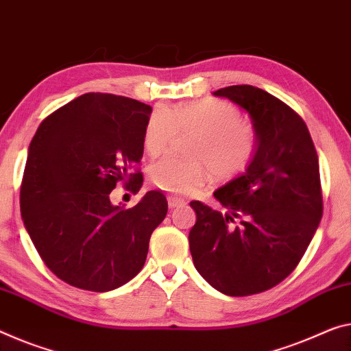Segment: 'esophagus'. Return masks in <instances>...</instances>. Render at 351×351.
<instances>
[{
    "instance_id": "esophagus-1",
    "label": "esophagus",
    "mask_w": 351,
    "mask_h": 351,
    "mask_svg": "<svg viewBox=\"0 0 351 351\" xmlns=\"http://www.w3.org/2000/svg\"><path fill=\"white\" fill-rule=\"evenodd\" d=\"M168 206H169V208L182 207V206H185V201H183V199H180V197L169 196V197H168Z\"/></svg>"
}]
</instances>
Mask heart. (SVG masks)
<instances>
[{
  "mask_svg": "<svg viewBox=\"0 0 351 351\" xmlns=\"http://www.w3.org/2000/svg\"><path fill=\"white\" fill-rule=\"evenodd\" d=\"M193 132L191 160L168 155L150 166L155 186L174 194L196 191L208 177V168L218 179H230L243 172L254 158L257 133L241 122L235 106L219 100H196L174 108L158 106L144 128V149L158 155L168 149L177 133Z\"/></svg>",
  "mask_w": 351,
  "mask_h": 351,
  "instance_id": "1",
  "label": "heart"
}]
</instances>
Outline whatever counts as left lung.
Returning <instances> with one entry per match:
<instances>
[{
  "label": "left lung",
  "instance_id": "8db88e82",
  "mask_svg": "<svg viewBox=\"0 0 351 351\" xmlns=\"http://www.w3.org/2000/svg\"><path fill=\"white\" fill-rule=\"evenodd\" d=\"M251 117L257 150L250 166L213 196L228 213L193 201L188 235L194 267L218 292L246 296L284 281L323 215L319 157L304 121L250 84L215 90Z\"/></svg>",
  "mask_w": 351,
  "mask_h": 351
}]
</instances>
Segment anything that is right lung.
<instances>
[{
  "label": "right lung",
  "instance_id": "1",
  "mask_svg": "<svg viewBox=\"0 0 351 351\" xmlns=\"http://www.w3.org/2000/svg\"><path fill=\"white\" fill-rule=\"evenodd\" d=\"M152 106L127 97L89 93L51 112L28 149L20 210L37 252L59 279L110 292L144 267L152 232L168 213L158 190L136 206H114L117 182L143 185L132 166L143 158Z\"/></svg>",
  "mask_w": 351,
  "mask_h": 351
}]
</instances>
